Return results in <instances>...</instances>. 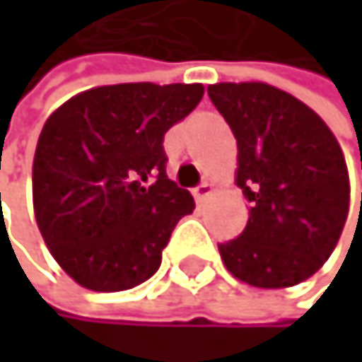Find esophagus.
Instances as JSON below:
<instances>
[{
  "label": "esophagus",
  "instance_id": "1",
  "mask_svg": "<svg viewBox=\"0 0 362 362\" xmlns=\"http://www.w3.org/2000/svg\"><path fill=\"white\" fill-rule=\"evenodd\" d=\"M213 191H215V189H213L211 182H202V185L193 191V195H195L197 202H204L206 197H211V195H213Z\"/></svg>",
  "mask_w": 362,
  "mask_h": 362
}]
</instances>
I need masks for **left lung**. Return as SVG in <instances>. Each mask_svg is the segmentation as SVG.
Masks as SVG:
<instances>
[{
    "label": "left lung",
    "mask_w": 362,
    "mask_h": 362,
    "mask_svg": "<svg viewBox=\"0 0 362 362\" xmlns=\"http://www.w3.org/2000/svg\"><path fill=\"white\" fill-rule=\"evenodd\" d=\"M208 97L236 139L234 182L250 202L243 234L219 245L226 269L258 288L308 280L334 252L350 213L337 136L313 108L265 82H217Z\"/></svg>",
    "instance_id": "1"
}]
</instances>
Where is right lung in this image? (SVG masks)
<instances>
[{"instance_id": "obj_1", "label": "right lung", "mask_w": 362, "mask_h": 362, "mask_svg": "<svg viewBox=\"0 0 362 362\" xmlns=\"http://www.w3.org/2000/svg\"><path fill=\"white\" fill-rule=\"evenodd\" d=\"M202 95V84H108L47 117L32 165L34 217L80 286L112 293L158 272L175 223L195 208L167 177L163 139Z\"/></svg>"}]
</instances>
